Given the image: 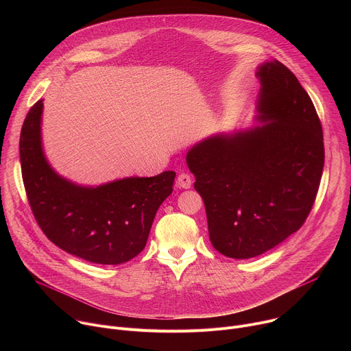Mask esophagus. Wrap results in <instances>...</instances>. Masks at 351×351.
Returning a JSON list of instances; mask_svg holds the SVG:
<instances>
[{
	"label": "esophagus",
	"instance_id": "obj_1",
	"mask_svg": "<svg viewBox=\"0 0 351 351\" xmlns=\"http://www.w3.org/2000/svg\"><path fill=\"white\" fill-rule=\"evenodd\" d=\"M176 183H178V186H179L180 189H190V187H191V178H190V175H187V173H180V175L178 176Z\"/></svg>",
	"mask_w": 351,
	"mask_h": 351
}]
</instances>
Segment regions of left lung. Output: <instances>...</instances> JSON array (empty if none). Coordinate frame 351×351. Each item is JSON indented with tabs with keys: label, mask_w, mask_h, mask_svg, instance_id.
I'll use <instances>...</instances> for the list:
<instances>
[{
	"label": "left lung",
	"mask_w": 351,
	"mask_h": 351,
	"mask_svg": "<svg viewBox=\"0 0 351 351\" xmlns=\"http://www.w3.org/2000/svg\"><path fill=\"white\" fill-rule=\"evenodd\" d=\"M260 125L218 133L186 156L217 252L245 260L297 232L315 202L324 136L310 95L279 61L257 68Z\"/></svg>",
	"instance_id": "obj_1"
}]
</instances>
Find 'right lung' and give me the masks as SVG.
<instances>
[{
  "label": "right lung",
  "instance_id": "add662e5",
  "mask_svg": "<svg viewBox=\"0 0 351 351\" xmlns=\"http://www.w3.org/2000/svg\"><path fill=\"white\" fill-rule=\"evenodd\" d=\"M43 99L30 108L21 132L22 178L33 215L64 252L88 263L119 265L143 252L160 206L176 173L130 176L82 186L58 175L41 143Z\"/></svg>",
  "mask_w": 351,
  "mask_h": 351
}]
</instances>
